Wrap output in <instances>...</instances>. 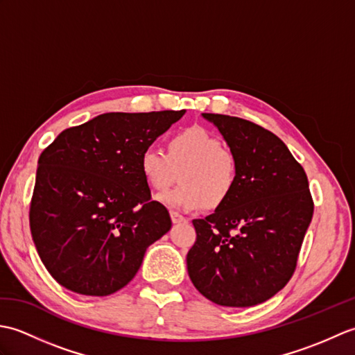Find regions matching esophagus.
Instances as JSON below:
<instances>
[{
	"instance_id": "esophagus-1",
	"label": "esophagus",
	"mask_w": 355,
	"mask_h": 355,
	"mask_svg": "<svg viewBox=\"0 0 355 355\" xmlns=\"http://www.w3.org/2000/svg\"><path fill=\"white\" fill-rule=\"evenodd\" d=\"M171 220L173 224H180V223H186V218L183 215H180L178 212H171Z\"/></svg>"
}]
</instances>
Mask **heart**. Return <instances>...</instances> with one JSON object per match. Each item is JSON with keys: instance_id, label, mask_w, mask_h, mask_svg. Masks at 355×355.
I'll return each mask as SVG.
<instances>
[{"instance_id": "obj_1", "label": "heart", "mask_w": 355, "mask_h": 355, "mask_svg": "<svg viewBox=\"0 0 355 355\" xmlns=\"http://www.w3.org/2000/svg\"><path fill=\"white\" fill-rule=\"evenodd\" d=\"M139 169L146 184L157 192L168 189L180 172L182 183L158 200L186 212L223 206L238 180L235 158L223 149L216 135L201 126L173 134L168 141V154L154 146L143 149Z\"/></svg>"}]
</instances>
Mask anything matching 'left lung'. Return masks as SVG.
Returning <instances> with one entry per match:
<instances>
[{
	"instance_id": "left-lung-1",
	"label": "left lung",
	"mask_w": 355,
	"mask_h": 355,
	"mask_svg": "<svg viewBox=\"0 0 355 355\" xmlns=\"http://www.w3.org/2000/svg\"><path fill=\"white\" fill-rule=\"evenodd\" d=\"M214 123L236 162L230 198L193 220L197 241L187 273L202 296L223 306H253L281 291L296 268L313 218L302 166L285 143L248 120L201 114Z\"/></svg>"
}]
</instances>
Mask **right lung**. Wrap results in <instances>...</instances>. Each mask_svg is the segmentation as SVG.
<instances>
[{"instance_id": "1", "label": "right lung", "mask_w": 355, "mask_h": 355, "mask_svg": "<svg viewBox=\"0 0 355 355\" xmlns=\"http://www.w3.org/2000/svg\"><path fill=\"white\" fill-rule=\"evenodd\" d=\"M182 111L105 112L69 128L37 160L30 230L58 284L108 296L137 273L146 248L171 230L139 157L183 117Z\"/></svg>"}]
</instances>
